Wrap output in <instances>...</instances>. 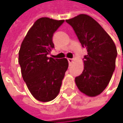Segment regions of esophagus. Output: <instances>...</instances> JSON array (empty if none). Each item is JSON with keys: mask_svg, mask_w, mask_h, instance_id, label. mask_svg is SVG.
I'll use <instances>...</instances> for the list:
<instances>
[{"mask_svg": "<svg viewBox=\"0 0 123 123\" xmlns=\"http://www.w3.org/2000/svg\"><path fill=\"white\" fill-rule=\"evenodd\" d=\"M68 63L70 64H72V63L73 62V59H70V58H68Z\"/></svg>", "mask_w": 123, "mask_h": 123, "instance_id": "esophagus-1", "label": "esophagus"}]
</instances>
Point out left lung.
Masks as SVG:
<instances>
[{"mask_svg":"<svg viewBox=\"0 0 123 123\" xmlns=\"http://www.w3.org/2000/svg\"><path fill=\"white\" fill-rule=\"evenodd\" d=\"M66 21L73 28L87 52L83 59V70L75 78V83L86 95L98 96L106 88L115 70L116 45L103 27L88 15L79 14Z\"/></svg>","mask_w":123,"mask_h":123,"instance_id":"left-lung-1","label":"left lung"}]
</instances>
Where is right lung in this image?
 I'll use <instances>...</instances> for the list:
<instances>
[{
    "label": "right lung",
    "instance_id": "obj_1",
    "mask_svg": "<svg viewBox=\"0 0 123 123\" xmlns=\"http://www.w3.org/2000/svg\"><path fill=\"white\" fill-rule=\"evenodd\" d=\"M64 22L39 18L27 32L19 50L22 78L33 97L39 101H50L56 98L68 67L66 58L48 57L54 48L53 33Z\"/></svg>",
    "mask_w": 123,
    "mask_h": 123
}]
</instances>
